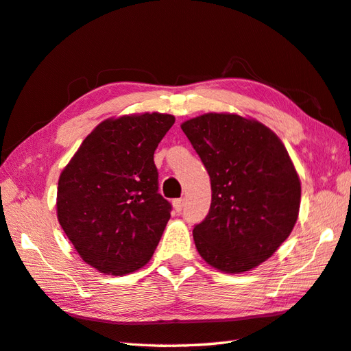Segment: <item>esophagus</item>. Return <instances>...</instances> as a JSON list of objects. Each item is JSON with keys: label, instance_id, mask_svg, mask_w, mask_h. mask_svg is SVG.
I'll return each mask as SVG.
<instances>
[{"label": "esophagus", "instance_id": "1", "mask_svg": "<svg viewBox=\"0 0 351 351\" xmlns=\"http://www.w3.org/2000/svg\"><path fill=\"white\" fill-rule=\"evenodd\" d=\"M173 208L176 213H181L184 210V199H175L173 200Z\"/></svg>", "mask_w": 351, "mask_h": 351}]
</instances>
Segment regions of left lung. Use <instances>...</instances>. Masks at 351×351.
<instances>
[{"mask_svg":"<svg viewBox=\"0 0 351 351\" xmlns=\"http://www.w3.org/2000/svg\"><path fill=\"white\" fill-rule=\"evenodd\" d=\"M211 180V206L193 229L208 264L225 273L258 267L289 237L300 180L285 146L256 121L208 113L181 125Z\"/></svg>","mask_w":351,"mask_h":351,"instance_id":"left-lung-1","label":"left lung"}]
</instances>
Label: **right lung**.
Here are the masks:
<instances>
[{"label": "right lung", "instance_id": "add662e5", "mask_svg": "<svg viewBox=\"0 0 351 351\" xmlns=\"http://www.w3.org/2000/svg\"><path fill=\"white\" fill-rule=\"evenodd\" d=\"M171 114L107 119L88 134L62 171L57 217L84 263L122 276L147 264L171 205L158 193L154 152Z\"/></svg>", "mask_w": 351, "mask_h": 351}]
</instances>
